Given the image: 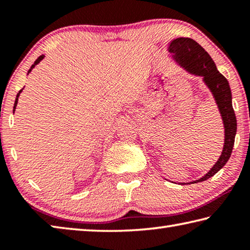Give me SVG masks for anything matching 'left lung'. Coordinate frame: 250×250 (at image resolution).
Wrapping results in <instances>:
<instances>
[{
	"mask_svg": "<svg viewBox=\"0 0 250 250\" xmlns=\"http://www.w3.org/2000/svg\"><path fill=\"white\" fill-rule=\"evenodd\" d=\"M170 52L174 54L176 61L186 69L204 77L206 84L216 99L225 125V143L221 158L205 176L198 181L192 182V183H197V182L206 181L216 174L230 158L237 130L236 116L231 104V92L227 79L217 70L208 53L197 42L186 37L176 39L172 41Z\"/></svg>",
	"mask_w": 250,
	"mask_h": 250,
	"instance_id": "obj_1",
	"label": "left lung"
}]
</instances>
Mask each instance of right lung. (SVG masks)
<instances>
[{
	"label": "right lung",
	"mask_w": 250,
	"mask_h": 250,
	"mask_svg": "<svg viewBox=\"0 0 250 250\" xmlns=\"http://www.w3.org/2000/svg\"><path fill=\"white\" fill-rule=\"evenodd\" d=\"M44 58V56H43V55H42V56H40L39 58H37L36 59V61H35V62H34V65H32V67H31V69H29L28 70V73H29V71H31L32 70V68H33V67L34 66H35V65H37V64H39V62L42 61V59H43ZM21 91H22V90H20V92ZM20 92H19V94H18V96H16V99H15V104H14V109L13 110H15V107H16V104H18V100H19V96H20Z\"/></svg>",
	"instance_id": "add662e5"
}]
</instances>
